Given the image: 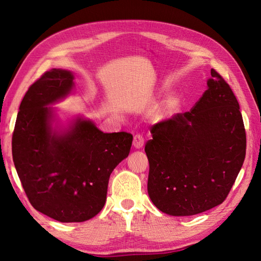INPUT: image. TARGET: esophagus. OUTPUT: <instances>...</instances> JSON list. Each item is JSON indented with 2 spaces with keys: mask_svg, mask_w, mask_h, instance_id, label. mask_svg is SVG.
<instances>
[{
  "mask_svg": "<svg viewBox=\"0 0 261 261\" xmlns=\"http://www.w3.org/2000/svg\"><path fill=\"white\" fill-rule=\"evenodd\" d=\"M133 146L135 149H141L144 147V138L140 135H136L133 139Z\"/></svg>",
  "mask_w": 261,
  "mask_h": 261,
  "instance_id": "esophagus-1",
  "label": "esophagus"
}]
</instances>
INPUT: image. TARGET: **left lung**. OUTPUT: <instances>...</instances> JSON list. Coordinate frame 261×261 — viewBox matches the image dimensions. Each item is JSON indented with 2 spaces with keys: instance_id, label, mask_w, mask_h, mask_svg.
<instances>
[{
  "instance_id": "obj_1",
  "label": "left lung",
  "mask_w": 261,
  "mask_h": 261,
  "mask_svg": "<svg viewBox=\"0 0 261 261\" xmlns=\"http://www.w3.org/2000/svg\"><path fill=\"white\" fill-rule=\"evenodd\" d=\"M151 134L148 195L158 209L185 217L224 201L242 169L246 134L239 102L215 69L191 112L154 124Z\"/></svg>"
}]
</instances>
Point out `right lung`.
Masks as SVG:
<instances>
[{
    "label": "right lung",
    "instance_id": "add662e5",
    "mask_svg": "<svg viewBox=\"0 0 261 261\" xmlns=\"http://www.w3.org/2000/svg\"><path fill=\"white\" fill-rule=\"evenodd\" d=\"M75 76L53 68L30 86L12 139L15 169L33 207L59 222H84L107 200L109 178L133 136L103 133L83 115L63 122L52 106L74 92Z\"/></svg>",
    "mask_w": 261,
    "mask_h": 261
}]
</instances>
